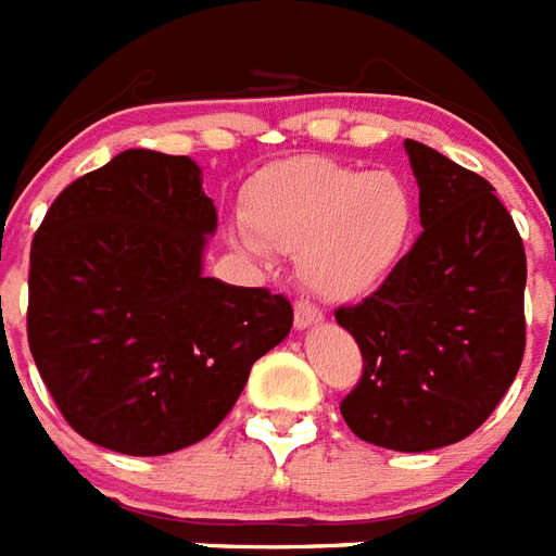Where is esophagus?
I'll return each instance as SVG.
<instances>
[{
	"mask_svg": "<svg viewBox=\"0 0 556 556\" xmlns=\"http://www.w3.org/2000/svg\"><path fill=\"white\" fill-rule=\"evenodd\" d=\"M324 321V313L309 301H295V327L299 330H309L315 324Z\"/></svg>",
	"mask_w": 556,
	"mask_h": 556,
	"instance_id": "1",
	"label": "esophagus"
}]
</instances>
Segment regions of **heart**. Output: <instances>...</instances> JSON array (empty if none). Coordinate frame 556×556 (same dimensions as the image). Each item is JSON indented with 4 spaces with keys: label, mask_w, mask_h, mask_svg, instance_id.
Returning <instances> with one entry per match:
<instances>
[{
    "label": "heart",
    "mask_w": 556,
    "mask_h": 556,
    "mask_svg": "<svg viewBox=\"0 0 556 556\" xmlns=\"http://www.w3.org/2000/svg\"><path fill=\"white\" fill-rule=\"evenodd\" d=\"M235 247L252 257L295 255L304 287L324 301H355L388 278L407 252L416 201L393 172L324 157L283 160L243 192Z\"/></svg>",
    "instance_id": "1"
}]
</instances>
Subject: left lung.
<instances>
[{
    "instance_id": "left-lung-1",
    "label": "left lung",
    "mask_w": 556,
    "mask_h": 556,
    "mask_svg": "<svg viewBox=\"0 0 556 556\" xmlns=\"http://www.w3.org/2000/svg\"><path fill=\"white\" fill-rule=\"evenodd\" d=\"M421 235L362 304L336 321L362 350L341 402L355 437L421 454L470 437L503 402L526 353V250L485 177L404 140Z\"/></svg>"
}]
</instances>
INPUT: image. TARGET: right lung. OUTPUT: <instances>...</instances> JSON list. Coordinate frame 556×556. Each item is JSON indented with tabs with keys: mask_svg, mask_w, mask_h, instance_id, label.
Returning <instances> with one entry per match:
<instances>
[{
	"mask_svg": "<svg viewBox=\"0 0 556 556\" xmlns=\"http://www.w3.org/2000/svg\"><path fill=\"white\" fill-rule=\"evenodd\" d=\"M217 212L189 157L128 149L51 203L30 243L28 344L79 437L128 456L206 439L292 304L203 278Z\"/></svg>",
	"mask_w": 556,
	"mask_h": 556,
	"instance_id": "obj_1",
	"label": "right lung"
}]
</instances>
